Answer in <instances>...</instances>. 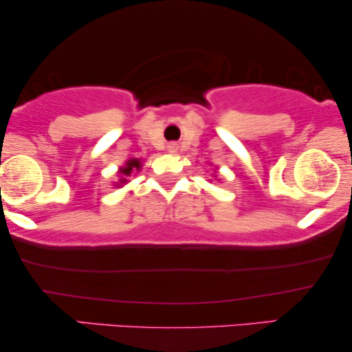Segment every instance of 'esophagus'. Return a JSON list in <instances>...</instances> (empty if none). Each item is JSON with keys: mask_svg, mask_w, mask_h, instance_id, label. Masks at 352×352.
<instances>
[{"mask_svg": "<svg viewBox=\"0 0 352 352\" xmlns=\"http://www.w3.org/2000/svg\"><path fill=\"white\" fill-rule=\"evenodd\" d=\"M166 148H168V152H171V153H175V152H177V144L176 142H170L166 146Z\"/></svg>", "mask_w": 352, "mask_h": 352, "instance_id": "34e87169", "label": "esophagus"}]
</instances>
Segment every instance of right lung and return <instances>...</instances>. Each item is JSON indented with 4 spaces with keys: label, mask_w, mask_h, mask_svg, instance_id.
<instances>
[{
    "label": "right lung",
    "mask_w": 352,
    "mask_h": 352,
    "mask_svg": "<svg viewBox=\"0 0 352 352\" xmlns=\"http://www.w3.org/2000/svg\"><path fill=\"white\" fill-rule=\"evenodd\" d=\"M139 168H141V162H139L138 158H131V160H128L126 165H124L123 168H120V173H122V179H120V184L126 182V177L131 176L133 171H139Z\"/></svg>",
    "instance_id": "1"
}]
</instances>
